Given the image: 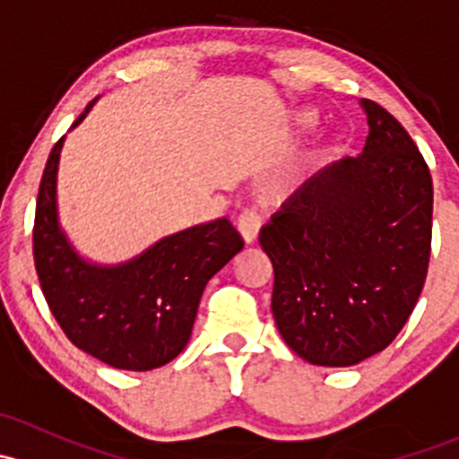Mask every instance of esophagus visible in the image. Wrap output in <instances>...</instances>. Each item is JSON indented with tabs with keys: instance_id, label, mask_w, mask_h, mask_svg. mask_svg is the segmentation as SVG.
<instances>
[{
	"instance_id": "1",
	"label": "esophagus",
	"mask_w": 459,
	"mask_h": 459,
	"mask_svg": "<svg viewBox=\"0 0 459 459\" xmlns=\"http://www.w3.org/2000/svg\"><path fill=\"white\" fill-rule=\"evenodd\" d=\"M259 229H262V217L255 211H244L238 220V230L247 244L257 242Z\"/></svg>"
}]
</instances>
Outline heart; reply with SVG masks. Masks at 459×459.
Masks as SVG:
<instances>
[{
  "label": "heart",
  "instance_id": "1",
  "mask_svg": "<svg viewBox=\"0 0 459 459\" xmlns=\"http://www.w3.org/2000/svg\"><path fill=\"white\" fill-rule=\"evenodd\" d=\"M316 122H317V117H316V113H311V110H299V113H295V117H293L295 131H308V128L316 126ZM298 182H299V175H289V178L281 182V186L293 188Z\"/></svg>",
  "mask_w": 459,
  "mask_h": 459
}]
</instances>
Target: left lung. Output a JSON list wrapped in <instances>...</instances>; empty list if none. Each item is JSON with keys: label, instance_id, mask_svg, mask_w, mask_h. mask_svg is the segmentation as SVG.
Here are the masks:
<instances>
[{"label": "left lung", "instance_id": "1", "mask_svg": "<svg viewBox=\"0 0 459 459\" xmlns=\"http://www.w3.org/2000/svg\"><path fill=\"white\" fill-rule=\"evenodd\" d=\"M362 155L308 179L259 233L271 257L273 317L317 367H353L406 324L429 271L433 179L400 122L359 101Z\"/></svg>", "mask_w": 459, "mask_h": 459}]
</instances>
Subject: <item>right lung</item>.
<instances>
[{
    "instance_id": "1",
    "label": "right lung",
    "mask_w": 459,
    "mask_h": 459,
    "mask_svg": "<svg viewBox=\"0 0 459 459\" xmlns=\"http://www.w3.org/2000/svg\"><path fill=\"white\" fill-rule=\"evenodd\" d=\"M97 100L86 106L80 126ZM62 137L50 151L37 195L32 255L37 277L62 331L92 358L122 371H152L191 340L208 280L244 248L226 217L157 239L122 264L80 255L59 224L57 170Z\"/></svg>"
}]
</instances>
